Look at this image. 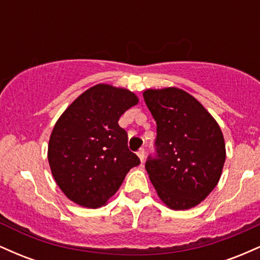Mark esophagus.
Here are the masks:
<instances>
[{
	"instance_id": "1",
	"label": "esophagus",
	"mask_w": 260,
	"mask_h": 260,
	"mask_svg": "<svg viewBox=\"0 0 260 260\" xmlns=\"http://www.w3.org/2000/svg\"><path fill=\"white\" fill-rule=\"evenodd\" d=\"M137 155H138L140 162H144V157H145V150H144V149H139Z\"/></svg>"
}]
</instances>
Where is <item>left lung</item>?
Returning a JSON list of instances; mask_svg holds the SVG:
<instances>
[{
    "label": "left lung",
    "mask_w": 260,
    "mask_h": 260,
    "mask_svg": "<svg viewBox=\"0 0 260 260\" xmlns=\"http://www.w3.org/2000/svg\"><path fill=\"white\" fill-rule=\"evenodd\" d=\"M156 121V157L145 169L161 202L172 210L194 208L210 194L226 159L215 118L187 91L170 86L143 92Z\"/></svg>",
    "instance_id": "1"
}]
</instances>
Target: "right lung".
<instances>
[{"label":"right lung","instance_id":"right-lung-1","mask_svg":"<svg viewBox=\"0 0 260 260\" xmlns=\"http://www.w3.org/2000/svg\"><path fill=\"white\" fill-rule=\"evenodd\" d=\"M139 103L133 91L96 84L80 94L59 116L49 140L47 159L59 189L70 201L96 209L140 164L129 151L118 120Z\"/></svg>","mask_w":260,"mask_h":260}]
</instances>
